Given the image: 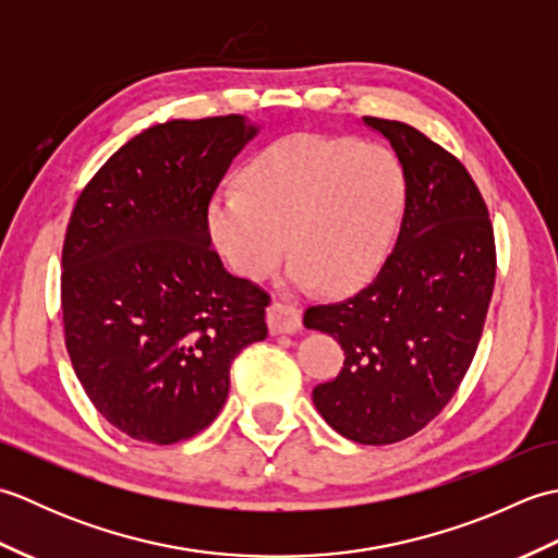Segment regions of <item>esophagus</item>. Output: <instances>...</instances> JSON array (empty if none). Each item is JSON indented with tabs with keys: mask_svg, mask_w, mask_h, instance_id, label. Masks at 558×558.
Here are the masks:
<instances>
[{
	"mask_svg": "<svg viewBox=\"0 0 558 558\" xmlns=\"http://www.w3.org/2000/svg\"><path fill=\"white\" fill-rule=\"evenodd\" d=\"M266 324L272 336L294 333L302 326V316L298 306H292L290 302H272L266 312Z\"/></svg>",
	"mask_w": 558,
	"mask_h": 558,
	"instance_id": "obj_1",
	"label": "esophagus"
}]
</instances>
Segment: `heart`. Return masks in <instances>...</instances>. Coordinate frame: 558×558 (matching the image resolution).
<instances>
[{
	"label": "heart",
	"mask_w": 558,
	"mask_h": 558,
	"mask_svg": "<svg viewBox=\"0 0 558 558\" xmlns=\"http://www.w3.org/2000/svg\"><path fill=\"white\" fill-rule=\"evenodd\" d=\"M405 198V172L386 146L292 134L248 160L242 189L213 196L208 228L236 276L268 278L290 246L294 282L350 292L386 264Z\"/></svg>",
	"instance_id": "b5f03b06"
}]
</instances>
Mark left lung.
<instances>
[{
	"label": "left lung",
	"instance_id": "8db88e82",
	"mask_svg": "<svg viewBox=\"0 0 558 558\" xmlns=\"http://www.w3.org/2000/svg\"><path fill=\"white\" fill-rule=\"evenodd\" d=\"M405 172L396 248L369 288L304 312V326L345 350L340 374L314 388L333 429L364 446L424 429L475 357L494 292L489 210L462 162L417 129L364 117Z\"/></svg>",
	"mask_w": 558,
	"mask_h": 558
}]
</instances>
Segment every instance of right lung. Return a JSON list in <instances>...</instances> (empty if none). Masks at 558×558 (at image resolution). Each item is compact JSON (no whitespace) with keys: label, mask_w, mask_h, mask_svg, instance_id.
Segmentation results:
<instances>
[{"label":"right lung","mask_w":558,"mask_h":558,"mask_svg":"<svg viewBox=\"0 0 558 558\" xmlns=\"http://www.w3.org/2000/svg\"><path fill=\"white\" fill-rule=\"evenodd\" d=\"M258 134L242 114L172 120L102 165L62 248L66 352L93 405L136 441L170 446L218 417L230 366L268 336V294L210 248L208 206Z\"/></svg>","instance_id":"add662e5"}]
</instances>
